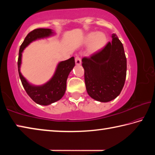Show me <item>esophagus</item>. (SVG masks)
I'll list each match as a JSON object with an SVG mask.
<instances>
[{"label": "esophagus", "instance_id": "obj_1", "mask_svg": "<svg viewBox=\"0 0 155 155\" xmlns=\"http://www.w3.org/2000/svg\"><path fill=\"white\" fill-rule=\"evenodd\" d=\"M75 63H76V64H77V65H80L81 64V57H79L78 56L76 57Z\"/></svg>", "mask_w": 155, "mask_h": 155}]
</instances>
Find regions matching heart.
Instances as JSON below:
<instances>
[{"label": "heart", "mask_w": 155, "mask_h": 155, "mask_svg": "<svg viewBox=\"0 0 155 155\" xmlns=\"http://www.w3.org/2000/svg\"><path fill=\"white\" fill-rule=\"evenodd\" d=\"M107 42V35L103 32H91L85 35L84 43L89 44V51L94 53L101 51Z\"/></svg>", "instance_id": "1"}]
</instances>
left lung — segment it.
Instances as JSON below:
<instances>
[{"mask_svg": "<svg viewBox=\"0 0 155 155\" xmlns=\"http://www.w3.org/2000/svg\"><path fill=\"white\" fill-rule=\"evenodd\" d=\"M111 38L101 51L82 59L87 94L101 103H107L120 95L127 76L124 47L115 33Z\"/></svg>", "mask_w": 155, "mask_h": 155, "instance_id": "obj_1", "label": "left lung"}]
</instances>
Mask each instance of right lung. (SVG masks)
Wrapping results in <instances>:
<instances>
[{
  "label": "right lung",
  "mask_w": 155,
  "mask_h": 155,
  "mask_svg": "<svg viewBox=\"0 0 155 155\" xmlns=\"http://www.w3.org/2000/svg\"><path fill=\"white\" fill-rule=\"evenodd\" d=\"M55 35V33L50 28H37L28 34L20 46L18 56V68L21 82L25 91L31 98L37 104L47 106L59 101L66 90L67 79L70 72L75 65L74 57H72L65 61H60L57 65L54 74L48 81L43 85H35L26 79L20 72L22 64V52L33 41L40 39L48 38Z\"/></svg>",
  "instance_id": "add662e5"
}]
</instances>
